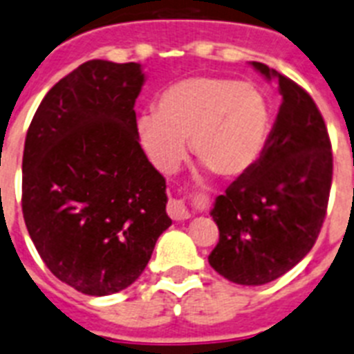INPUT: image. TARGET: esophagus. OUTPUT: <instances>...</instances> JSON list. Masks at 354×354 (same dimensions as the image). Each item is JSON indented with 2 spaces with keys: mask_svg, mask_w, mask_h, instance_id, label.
<instances>
[{
  "mask_svg": "<svg viewBox=\"0 0 354 354\" xmlns=\"http://www.w3.org/2000/svg\"><path fill=\"white\" fill-rule=\"evenodd\" d=\"M167 214H169V217L174 221H185L190 217L189 210H187V207H185V203L180 201V199H173V201H169Z\"/></svg>",
  "mask_w": 354,
  "mask_h": 354,
  "instance_id": "obj_1",
  "label": "esophagus"
}]
</instances>
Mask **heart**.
<instances>
[{"mask_svg": "<svg viewBox=\"0 0 354 354\" xmlns=\"http://www.w3.org/2000/svg\"><path fill=\"white\" fill-rule=\"evenodd\" d=\"M269 128L262 92L214 76L171 85L156 97V113H144L137 121L144 151L162 173L180 167L190 139L194 155L224 178L241 176L257 164Z\"/></svg>", "mask_w": 354, "mask_h": 354, "instance_id": "1", "label": "heart"}]
</instances>
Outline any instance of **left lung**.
<instances>
[{
    "mask_svg": "<svg viewBox=\"0 0 354 354\" xmlns=\"http://www.w3.org/2000/svg\"><path fill=\"white\" fill-rule=\"evenodd\" d=\"M253 67L278 80L283 101L258 162L215 199L210 212L219 244L208 262L239 285L269 283L310 253L333 178L330 135L312 96L266 64Z\"/></svg>",
    "mask_w": 354,
    "mask_h": 354,
    "instance_id": "obj_1",
    "label": "left lung"
}]
</instances>
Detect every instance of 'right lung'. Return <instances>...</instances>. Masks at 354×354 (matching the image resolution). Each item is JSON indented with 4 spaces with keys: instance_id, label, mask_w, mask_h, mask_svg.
Segmentation results:
<instances>
[{
    "instance_id": "obj_1",
    "label": "right lung",
    "mask_w": 354,
    "mask_h": 354,
    "mask_svg": "<svg viewBox=\"0 0 354 354\" xmlns=\"http://www.w3.org/2000/svg\"><path fill=\"white\" fill-rule=\"evenodd\" d=\"M139 64L88 60L49 88L26 133L23 217L42 262L87 296L142 274L165 214V180L139 144Z\"/></svg>"
}]
</instances>
